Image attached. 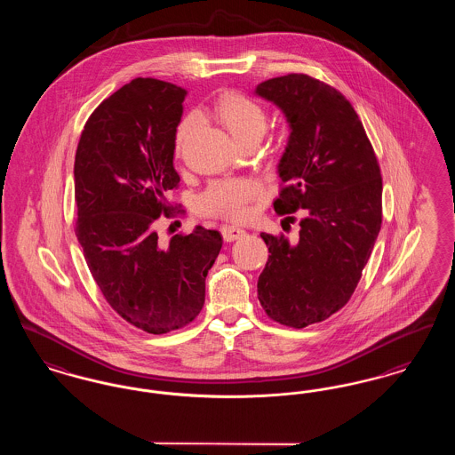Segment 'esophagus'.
Wrapping results in <instances>:
<instances>
[{
    "label": "esophagus",
    "instance_id": "obj_1",
    "mask_svg": "<svg viewBox=\"0 0 455 455\" xmlns=\"http://www.w3.org/2000/svg\"><path fill=\"white\" fill-rule=\"evenodd\" d=\"M221 234H223V237L227 238V240H235V238L243 237L245 235V230L243 228H240L237 225H223L221 227Z\"/></svg>",
    "mask_w": 455,
    "mask_h": 455
}]
</instances>
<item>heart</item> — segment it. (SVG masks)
Masks as SVG:
<instances>
[{"label": "heart", "instance_id": "obj_1", "mask_svg": "<svg viewBox=\"0 0 455 455\" xmlns=\"http://www.w3.org/2000/svg\"><path fill=\"white\" fill-rule=\"evenodd\" d=\"M212 114L218 123L232 134V138L245 145L249 141H259L267 128L266 110L259 104L237 92H225L212 106ZM195 117H184L175 132V148L180 150L184 141L195 130ZM258 195V184L251 179H218L213 180L206 191L199 196V210L212 215L223 217H243L249 201Z\"/></svg>", "mask_w": 455, "mask_h": 455}]
</instances>
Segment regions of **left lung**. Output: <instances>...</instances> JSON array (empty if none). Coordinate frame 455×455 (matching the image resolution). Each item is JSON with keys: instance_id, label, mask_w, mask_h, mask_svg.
I'll use <instances>...</instances> for the list:
<instances>
[{"instance_id": "8db88e82", "label": "left lung", "mask_w": 455, "mask_h": 455, "mask_svg": "<svg viewBox=\"0 0 455 455\" xmlns=\"http://www.w3.org/2000/svg\"><path fill=\"white\" fill-rule=\"evenodd\" d=\"M254 93L290 128L275 212L303 215L293 240L260 234L269 258L258 299L273 321L302 329L338 312L360 282L382 225V177L362 121L336 88L291 73Z\"/></svg>"}]
</instances>
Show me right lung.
Wrapping results in <instances>:
<instances>
[{
    "label": "right lung",
    "instance_id": "add662e5",
    "mask_svg": "<svg viewBox=\"0 0 455 455\" xmlns=\"http://www.w3.org/2000/svg\"><path fill=\"white\" fill-rule=\"evenodd\" d=\"M188 90L136 78L88 117L75 156L76 237L108 305L150 334L180 329L204 305L218 230L196 227L162 243L155 221L179 188L175 132Z\"/></svg>",
    "mask_w": 455,
    "mask_h": 455
}]
</instances>
